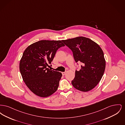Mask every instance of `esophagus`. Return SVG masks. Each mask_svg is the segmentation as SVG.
<instances>
[{"label": "esophagus", "mask_w": 125, "mask_h": 125, "mask_svg": "<svg viewBox=\"0 0 125 125\" xmlns=\"http://www.w3.org/2000/svg\"><path fill=\"white\" fill-rule=\"evenodd\" d=\"M66 73V72H62V74L63 75H65Z\"/></svg>", "instance_id": "34e87169"}]
</instances>
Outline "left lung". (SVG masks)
<instances>
[{
  "instance_id": "1",
  "label": "left lung",
  "mask_w": 125,
  "mask_h": 125,
  "mask_svg": "<svg viewBox=\"0 0 125 125\" xmlns=\"http://www.w3.org/2000/svg\"><path fill=\"white\" fill-rule=\"evenodd\" d=\"M71 50L76 62H81L79 71H75L72 84L76 89L87 92L99 83L105 68V60L101 47L88 38L77 37L62 40Z\"/></svg>"
}]
</instances>
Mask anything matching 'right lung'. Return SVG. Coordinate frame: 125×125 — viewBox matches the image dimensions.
Returning a JSON list of instances; mask_svg holds the SVG:
<instances>
[{"instance_id": "obj_1", "label": "right lung", "mask_w": 125, "mask_h": 125, "mask_svg": "<svg viewBox=\"0 0 125 125\" xmlns=\"http://www.w3.org/2000/svg\"><path fill=\"white\" fill-rule=\"evenodd\" d=\"M65 45L61 41L41 40L24 51L20 62V71L27 86L36 95L46 97L58 89L62 73L47 66L57 51Z\"/></svg>"}]
</instances>
